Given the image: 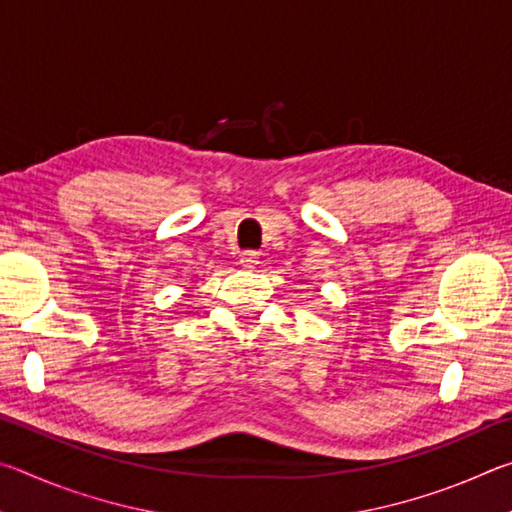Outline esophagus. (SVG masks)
<instances>
[{
	"label": "esophagus",
	"instance_id": "obj_1",
	"mask_svg": "<svg viewBox=\"0 0 512 512\" xmlns=\"http://www.w3.org/2000/svg\"><path fill=\"white\" fill-rule=\"evenodd\" d=\"M239 264L244 268H255L259 264V257L257 253H253V250H246V253L239 255Z\"/></svg>",
	"mask_w": 512,
	"mask_h": 512
}]
</instances>
